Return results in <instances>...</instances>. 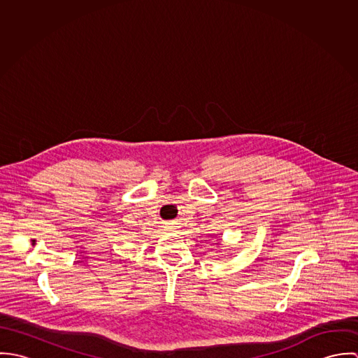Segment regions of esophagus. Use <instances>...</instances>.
<instances>
[{"instance_id":"34e87169","label":"esophagus","mask_w":358,"mask_h":358,"mask_svg":"<svg viewBox=\"0 0 358 358\" xmlns=\"http://www.w3.org/2000/svg\"><path fill=\"white\" fill-rule=\"evenodd\" d=\"M171 224H172V223H168V229H171V227H172Z\"/></svg>"}]
</instances>
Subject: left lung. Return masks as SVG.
I'll use <instances>...</instances> for the list:
<instances>
[{
	"mask_svg": "<svg viewBox=\"0 0 358 358\" xmlns=\"http://www.w3.org/2000/svg\"><path fill=\"white\" fill-rule=\"evenodd\" d=\"M216 244H217V243H216Z\"/></svg>",
	"mask_w": 358,
	"mask_h": 358,
	"instance_id": "left-lung-1",
	"label": "left lung"
}]
</instances>
